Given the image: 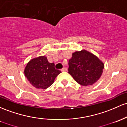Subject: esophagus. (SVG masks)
Instances as JSON below:
<instances>
[{
    "label": "esophagus",
    "instance_id": "esophagus-1",
    "mask_svg": "<svg viewBox=\"0 0 127 127\" xmlns=\"http://www.w3.org/2000/svg\"><path fill=\"white\" fill-rule=\"evenodd\" d=\"M61 70L62 71V72H66V71H67V68L63 67V69H61Z\"/></svg>",
    "mask_w": 127,
    "mask_h": 127
}]
</instances>
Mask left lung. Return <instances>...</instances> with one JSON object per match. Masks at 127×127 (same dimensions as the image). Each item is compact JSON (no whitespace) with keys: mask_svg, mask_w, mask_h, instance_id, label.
<instances>
[{"mask_svg":"<svg viewBox=\"0 0 127 127\" xmlns=\"http://www.w3.org/2000/svg\"><path fill=\"white\" fill-rule=\"evenodd\" d=\"M104 64L98 57L86 50L76 51L69 61L68 73L78 84L93 85L102 75Z\"/></svg>","mask_w":127,"mask_h":127,"instance_id":"obj_1","label":"left lung"}]
</instances>
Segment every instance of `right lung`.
<instances>
[{"label":"right lung","instance_id":"add662e5","mask_svg":"<svg viewBox=\"0 0 127 127\" xmlns=\"http://www.w3.org/2000/svg\"><path fill=\"white\" fill-rule=\"evenodd\" d=\"M61 71L55 68L54 63L48 62L47 57L40 56L31 60L25 68L28 80L37 89H46L54 83Z\"/></svg>","mask_w":127,"mask_h":127}]
</instances>
